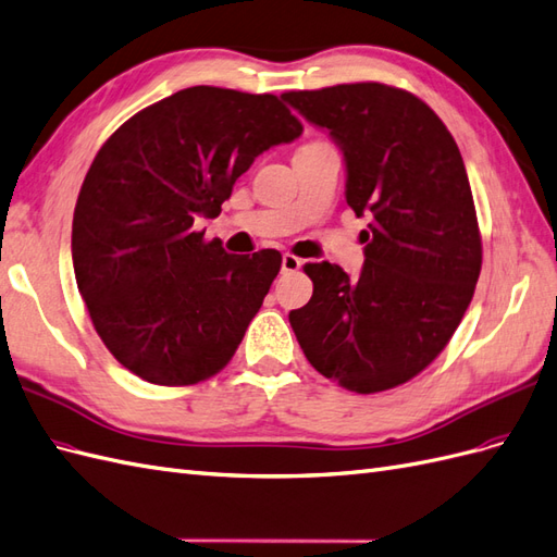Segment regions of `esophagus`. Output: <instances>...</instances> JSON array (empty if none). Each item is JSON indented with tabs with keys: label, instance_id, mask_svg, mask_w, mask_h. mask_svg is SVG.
<instances>
[{
	"label": "esophagus",
	"instance_id": "esophagus-1",
	"mask_svg": "<svg viewBox=\"0 0 557 557\" xmlns=\"http://www.w3.org/2000/svg\"><path fill=\"white\" fill-rule=\"evenodd\" d=\"M299 267H302V260L295 258V255H290V252H285V255H283V260H281V269H283L285 274H293V272H297Z\"/></svg>",
	"mask_w": 557,
	"mask_h": 557
}]
</instances>
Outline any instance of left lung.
Instances as JSON below:
<instances>
[{"label": "left lung", "instance_id": "8db88e82", "mask_svg": "<svg viewBox=\"0 0 557 557\" xmlns=\"http://www.w3.org/2000/svg\"><path fill=\"white\" fill-rule=\"evenodd\" d=\"M327 128L347 161V203L368 215L358 281L305 264L313 295L290 311L309 363L356 394L410 382L433 363L471 305L483 244L453 133L424 100L377 82L281 96Z\"/></svg>", "mask_w": 557, "mask_h": 557}]
</instances>
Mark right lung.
<instances>
[{
  "label": "right lung",
  "instance_id": "1",
  "mask_svg": "<svg viewBox=\"0 0 557 557\" xmlns=\"http://www.w3.org/2000/svg\"><path fill=\"white\" fill-rule=\"evenodd\" d=\"M302 133L272 94L191 86L104 143L74 206L72 262L96 333L140 380L187 386L230 363L281 269L197 232L255 157Z\"/></svg>",
  "mask_w": 557,
  "mask_h": 557
}]
</instances>
